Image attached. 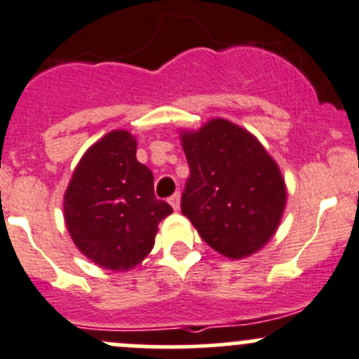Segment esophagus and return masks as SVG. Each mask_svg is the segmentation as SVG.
<instances>
[{"label": "esophagus", "mask_w": 359, "mask_h": 359, "mask_svg": "<svg viewBox=\"0 0 359 359\" xmlns=\"http://www.w3.org/2000/svg\"><path fill=\"white\" fill-rule=\"evenodd\" d=\"M168 201H170V205H172L173 210H179V208H180V194L179 193L173 194V196L170 198Z\"/></svg>", "instance_id": "obj_1"}]
</instances>
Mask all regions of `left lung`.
I'll return each instance as SVG.
<instances>
[{"instance_id":"8db88e82","label":"left lung","mask_w":359,"mask_h":359,"mask_svg":"<svg viewBox=\"0 0 359 359\" xmlns=\"http://www.w3.org/2000/svg\"><path fill=\"white\" fill-rule=\"evenodd\" d=\"M189 179L182 214L201 238L229 259L263 249L276 235L287 189L276 159L261 142L228 119L180 130Z\"/></svg>"}]
</instances>
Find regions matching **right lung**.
I'll return each instance as SVG.
<instances>
[{
    "mask_svg": "<svg viewBox=\"0 0 359 359\" xmlns=\"http://www.w3.org/2000/svg\"><path fill=\"white\" fill-rule=\"evenodd\" d=\"M65 222L76 249L112 272H128L154 247L172 214L156 200L154 177L137 159V138L114 130L83 152L65 193Z\"/></svg>",
    "mask_w": 359,
    "mask_h": 359,
    "instance_id": "right-lung-1",
    "label": "right lung"
}]
</instances>
